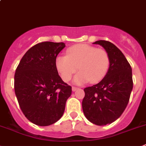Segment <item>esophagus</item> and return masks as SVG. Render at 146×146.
I'll list each match as a JSON object with an SVG mask.
<instances>
[{
	"label": "esophagus",
	"mask_w": 146,
	"mask_h": 146,
	"mask_svg": "<svg viewBox=\"0 0 146 146\" xmlns=\"http://www.w3.org/2000/svg\"><path fill=\"white\" fill-rule=\"evenodd\" d=\"M72 91H76V90H77V88H76V87H74V86H73V87H72Z\"/></svg>",
	"instance_id": "1"
}]
</instances>
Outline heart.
Segmentation results:
<instances>
[{
	"label": "heart",
	"mask_w": 146,
	"mask_h": 146,
	"mask_svg": "<svg viewBox=\"0 0 146 146\" xmlns=\"http://www.w3.org/2000/svg\"><path fill=\"white\" fill-rule=\"evenodd\" d=\"M109 65L110 58L106 50L86 44L73 45L67 49L66 56H58L56 58L57 70L65 82L71 80L77 68L80 70L74 78L77 85L89 80L92 83L101 80L109 70Z\"/></svg>",
	"instance_id": "b5f03b06"
}]
</instances>
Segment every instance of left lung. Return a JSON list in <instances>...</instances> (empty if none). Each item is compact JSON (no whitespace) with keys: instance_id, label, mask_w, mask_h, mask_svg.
Returning <instances> with one entry per match:
<instances>
[{"instance_id":"8db88e82","label":"left lung","mask_w":146,"mask_h":146,"mask_svg":"<svg viewBox=\"0 0 146 146\" xmlns=\"http://www.w3.org/2000/svg\"><path fill=\"white\" fill-rule=\"evenodd\" d=\"M106 50L110 65L101 82L84 89L82 110L85 117L96 125L113 122L122 114L129 102L133 82L132 68L122 52L106 40H98Z\"/></svg>"}]
</instances>
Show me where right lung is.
Masks as SVG:
<instances>
[{
    "mask_svg": "<svg viewBox=\"0 0 146 146\" xmlns=\"http://www.w3.org/2000/svg\"><path fill=\"white\" fill-rule=\"evenodd\" d=\"M64 42H42L21 58L14 75V90L25 117L38 126H48L61 119L72 87L64 82L56 66Z\"/></svg>",
    "mask_w": 146,
    "mask_h": 146,
    "instance_id": "1",
    "label": "right lung"
}]
</instances>
